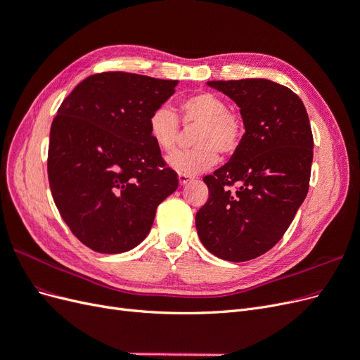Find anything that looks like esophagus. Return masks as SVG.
Instances as JSON below:
<instances>
[{
    "label": "esophagus",
    "mask_w": 360,
    "mask_h": 360,
    "mask_svg": "<svg viewBox=\"0 0 360 360\" xmlns=\"http://www.w3.org/2000/svg\"><path fill=\"white\" fill-rule=\"evenodd\" d=\"M191 180H193V177L189 176V174H183V172L179 174V183H180V184H186V183H189Z\"/></svg>",
    "instance_id": "34e87169"
}]
</instances>
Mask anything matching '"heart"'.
I'll use <instances>...</instances> for the list:
<instances>
[{"label": "heart", "mask_w": 360, "mask_h": 360, "mask_svg": "<svg viewBox=\"0 0 360 360\" xmlns=\"http://www.w3.org/2000/svg\"><path fill=\"white\" fill-rule=\"evenodd\" d=\"M179 115L186 127H195L192 150L177 151L168 158V165L183 174H198L217 162V151L231 155L242 138V122L228 111L222 97L209 91L195 93L179 103ZM148 135L165 153L176 150L180 141L179 118L168 106H159L148 117Z\"/></svg>", "instance_id": "b5f03b06"}]
</instances>
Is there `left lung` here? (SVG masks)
I'll use <instances>...</instances> for the list:
<instances>
[{
    "label": "left lung",
    "mask_w": 360,
    "mask_h": 360,
    "mask_svg": "<svg viewBox=\"0 0 360 360\" xmlns=\"http://www.w3.org/2000/svg\"><path fill=\"white\" fill-rule=\"evenodd\" d=\"M207 85L240 108L245 134L230 160L204 177L209 200L195 225L209 252L240 263L288 230L308 193L314 139L304 105L288 86L269 79Z\"/></svg>",
    "instance_id": "left-lung-1"
}]
</instances>
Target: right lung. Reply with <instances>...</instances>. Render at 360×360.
<instances>
[{
	"label": "right lung",
	"instance_id": "obj_1",
	"mask_svg": "<svg viewBox=\"0 0 360 360\" xmlns=\"http://www.w3.org/2000/svg\"><path fill=\"white\" fill-rule=\"evenodd\" d=\"M179 81L91 75L63 101L49 134L48 179L70 231L99 254L144 240L158 205L179 186L148 135V117Z\"/></svg>",
	"mask_w": 360,
	"mask_h": 360
}]
</instances>
